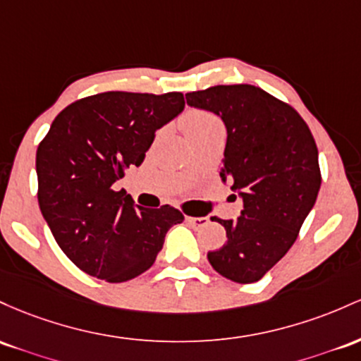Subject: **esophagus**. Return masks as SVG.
I'll return each mask as SVG.
<instances>
[{
    "label": "esophagus",
    "instance_id": "1",
    "mask_svg": "<svg viewBox=\"0 0 361 361\" xmlns=\"http://www.w3.org/2000/svg\"><path fill=\"white\" fill-rule=\"evenodd\" d=\"M185 220H188V224L192 226V228H201V226H204V225H208V218L206 216H188L185 218Z\"/></svg>",
    "mask_w": 361,
    "mask_h": 361
}]
</instances>
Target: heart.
Listing matches in <instances>:
<instances>
[{
	"mask_svg": "<svg viewBox=\"0 0 361 361\" xmlns=\"http://www.w3.org/2000/svg\"><path fill=\"white\" fill-rule=\"evenodd\" d=\"M184 129L189 137L202 135V133L214 131V129H224V124L212 112L192 111L184 117Z\"/></svg>",
	"mask_w": 361,
	"mask_h": 361,
	"instance_id": "1",
	"label": "heart"
}]
</instances>
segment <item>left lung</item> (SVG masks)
<instances>
[{"mask_svg":"<svg viewBox=\"0 0 361 361\" xmlns=\"http://www.w3.org/2000/svg\"><path fill=\"white\" fill-rule=\"evenodd\" d=\"M185 100L224 121L220 177L244 208L237 220L216 218L228 240L208 261L235 283H256L288 252L317 200L314 136L293 107L254 85H216Z\"/></svg>","mask_w":361,"mask_h":361,"instance_id":"left-lung-1","label":"left lung"}]
</instances>
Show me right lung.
<instances>
[{"mask_svg":"<svg viewBox=\"0 0 361 361\" xmlns=\"http://www.w3.org/2000/svg\"><path fill=\"white\" fill-rule=\"evenodd\" d=\"M184 95L104 92L52 121L35 157L39 206L56 242L80 269L123 283L152 268L165 235L184 221L165 204L143 208L114 184L140 167L155 131L184 111Z\"/></svg>","mask_w":361,"mask_h":361,"instance_id":"add662e5","label":"right lung"}]
</instances>
